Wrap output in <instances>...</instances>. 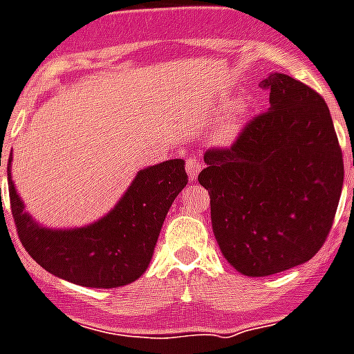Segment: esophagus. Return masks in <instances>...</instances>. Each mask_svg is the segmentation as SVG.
Segmentation results:
<instances>
[{"label":"esophagus","instance_id":"1","mask_svg":"<svg viewBox=\"0 0 354 354\" xmlns=\"http://www.w3.org/2000/svg\"><path fill=\"white\" fill-rule=\"evenodd\" d=\"M186 171H188V177L189 180H195L197 179L198 171H201V162L197 159H186Z\"/></svg>","mask_w":354,"mask_h":354}]
</instances>
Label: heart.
<instances>
[{"mask_svg": "<svg viewBox=\"0 0 354 354\" xmlns=\"http://www.w3.org/2000/svg\"><path fill=\"white\" fill-rule=\"evenodd\" d=\"M242 121H244V112H242L241 108H235V110L227 113L221 128L217 130V136H215L217 137V142L230 145V142L235 141V137L239 136V131L242 128Z\"/></svg>", "mask_w": 354, "mask_h": 354, "instance_id": "obj_1", "label": "heart"}]
</instances>
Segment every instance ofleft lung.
Segmentation results:
<instances>
[{
	"label": "left lung",
	"instance_id": "obj_1",
	"mask_svg": "<svg viewBox=\"0 0 354 354\" xmlns=\"http://www.w3.org/2000/svg\"><path fill=\"white\" fill-rule=\"evenodd\" d=\"M270 110L248 122L230 148H209L198 174L224 259L246 277L308 262L329 235L344 160L320 93L286 74L261 83Z\"/></svg>",
	"mask_w": 354,
	"mask_h": 354
}]
</instances>
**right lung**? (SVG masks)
<instances>
[{
	"label": "right lung",
	"instance_id": "obj_1",
	"mask_svg": "<svg viewBox=\"0 0 354 354\" xmlns=\"http://www.w3.org/2000/svg\"><path fill=\"white\" fill-rule=\"evenodd\" d=\"M10 162L12 151L8 197L23 248L48 273L84 288H119L139 279L150 264L166 213L188 184L183 159L148 166L137 171L115 208L97 223L52 230L25 212L10 179Z\"/></svg>",
	"mask_w": 354,
	"mask_h": 354
}]
</instances>
